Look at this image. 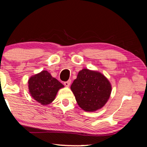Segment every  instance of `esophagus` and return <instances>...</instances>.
<instances>
[{
  "label": "esophagus",
  "mask_w": 147,
  "mask_h": 147,
  "mask_svg": "<svg viewBox=\"0 0 147 147\" xmlns=\"http://www.w3.org/2000/svg\"><path fill=\"white\" fill-rule=\"evenodd\" d=\"M71 80H69L68 81H67V82H64V85L65 86H67V87H69V86H70V84H71Z\"/></svg>",
  "instance_id": "esophagus-1"
}]
</instances>
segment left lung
<instances>
[{"instance_id":"1","label":"left lung","mask_w":147,"mask_h":147,"mask_svg":"<svg viewBox=\"0 0 147 147\" xmlns=\"http://www.w3.org/2000/svg\"><path fill=\"white\" fill-rule=\"evenodd\" d=\"M71 89L81 109L94 112L101 109L108 101L112 86L103 74L83 69L79 71Z\"/></svg>"}]
</instances>
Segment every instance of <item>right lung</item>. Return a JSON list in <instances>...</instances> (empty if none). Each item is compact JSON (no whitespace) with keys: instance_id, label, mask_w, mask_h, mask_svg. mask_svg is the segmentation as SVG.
Returning a JSON list of instances; mask_svg holds the SVG:
<instances>
[{"instance_id":"add662e5","label":"right lung","mask_w":147,"mask_h":147,"mask_svg":"<svg viewBox=\"0 0 147 147\" xmlns=\"http://www.w3.org/2000/svg\"><path fill=\"white\" fill-rule=\"evenodd\" d=\"M31 97L42 105H47L55 99L57 93L64 86L47 71L32 76L28 81Z\"/></svg>"}]
</instances>
